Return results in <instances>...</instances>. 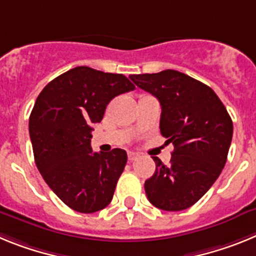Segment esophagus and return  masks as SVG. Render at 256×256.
Returning <instances> with one entry per match:
<instances>
[{"label": "esophagus", "instance_id": "34e87169", "mask_svg": "<svg viewBox=\"0 0 256 256\" xmlns=\"http://www.w3.org/2000/svg\"><path fill=\"white\" fill-rule=\"evenodd\" d=\"M138 158V154L137 152H128V160L130 162H133V160H136Z\"/></svg>", "mask_w": 256, "mask_h": 256}]
</instances>
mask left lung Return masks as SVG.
Listing matches in <instances>:
<instances>
[{
  "instance_id": "8db88e82",
  "label": "left lung",
  "mask_w": 256,
  "mask_h": 256,
  "mask_svg": "<svg viewBox=\"0 0 256 256\" xmlns=\"http://www.w3.org/2000/svg\"><path fill=\"white\" fill-rule=\"evenodd\" d=\"M132 82L159 100L160 133L174 151L169 165L152 156L155 173L144 182L154 206L180 212L198 202L227 162L234 123L209 86L177 70L133 74Z\"/></svg>"
}]
</instances>
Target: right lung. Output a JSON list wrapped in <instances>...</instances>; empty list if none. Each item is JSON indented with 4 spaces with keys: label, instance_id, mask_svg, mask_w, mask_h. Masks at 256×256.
Wrapping results in <instances>:
<instances>
[{
    "label": "right lung",
    "instance_id": "right-lung-1",
    "mask_svg": "<svg viewBox=\"0 0 256 256\" xmlns=\"http://www.w3.org/2000/svg\"><path fill=\"white\" fill-rule=\"evenodd\" d=\"M134 90L123 74L88 66L68 70L37 97L29 118L36 165L44 182L70 209L98 212L110 204L126 164V152H94L92 123H100L108 104Z\"/></svg>",
    "mask_w": 256,
    "mask_h": 256
}]
</instances>
